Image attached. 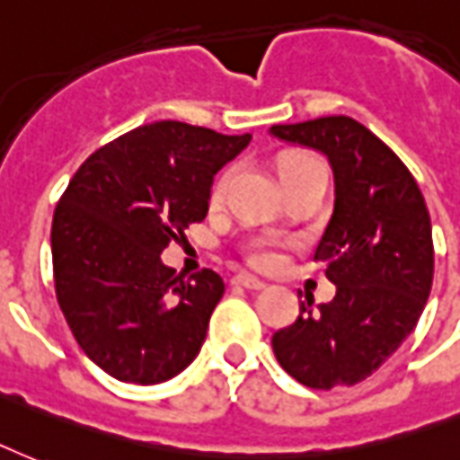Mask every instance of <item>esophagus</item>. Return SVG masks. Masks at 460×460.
<instances>
[{"label":"esophagus","mask_w":460,"mask_h":460,"mask_svg":"<svg viewBox=\"0 0 460 460\" xmlns=\"http://www.w3.org/2000/svg\"><path fill=\"white\" fill-rule=\"evenodd\" d=\"M234 282L241 285V288H246V290H263L265 288V282L258 280L256 275H251V273H239L236 278H234Z\"/></svg>","instance_id":"esophagus-1"}]
</instances>
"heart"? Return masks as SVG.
Masks as SVG:
<instances>
[{
	"mask_svg": "<svg viewBox=\"0 0 460 460\" xmlns=\"http://www.w3.org/2000/svg\"><path fill=\"white\" fill-rule=\"evenodd\" d=\"M319 161H314L312 155H288L285 161L280 163V178L285 180L292 172H299V170L309 168V165H316ZM226 182H229V172H221L217 182L212 185V202H219L221 195H224V190H226ZM246 256L248 261L258 268H275V265L280 263V251H278V243L270 239H256L251 241L246 248Z\"/></svg>",
	"mask_w": 460,
	"mask_h": 460,
	"instance_id": "obj_1",
	"label": "heart"
}]
</instances>
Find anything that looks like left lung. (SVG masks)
<instances>
[{"mask_svg":"<svg viewBox=\"0 0 460 460\" xmlns=\"http://www.w3.org/2000/svg\"><path fill=\"white\" fill-rule=\"evenodd\" d=\"M270 134L322 151L334 170V214L314 251L336 285L273 334L275 358L314 390L356 385L411 334L434 280L429 209L390 146L351 117L275 124Z\"/></svg>","mask_w":460,"mask_h":460,"instance_id":"left-lung-1","label":"left lung"}]
</instances>
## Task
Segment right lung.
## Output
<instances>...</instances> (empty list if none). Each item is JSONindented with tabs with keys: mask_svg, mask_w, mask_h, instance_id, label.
<instances>
[{
	"mask_svg": "<svg viewBox=\"0 0 460 460\" xmlns=\"http://www.w3.org/2000/svg\"><path fill=\"white\" fill-rule=\"evenodd\" d=\"M251 134L224 136L185 121L138 126L102 146L58 199L53 280L75 341L121 383H165L195 360L224 280H190L161 253L209 209L214 175Z\"/></svg>",
	"mask_w": 460,
	"mask_h": 460,
	"instance_id": "obj_1",
	"label": "right lung"
}]
</instances>
